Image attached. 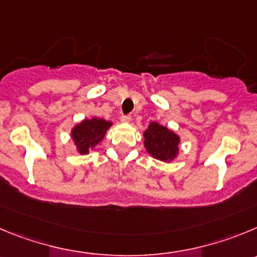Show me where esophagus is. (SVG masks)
I'll return each instance as SVG.
<instances>
[{
	"instance_id": "34e87169",
	"label": "esophagus",
	"mask_w": 257,
	"mask_h": 257,
	"mask_svg": "<svg viewBox=\"0 0 257 257\" xmlns=\"http://www.w3.org/2000/svg\"><path fill=\"white\" fill-rule=\"evenodd\" d=\"M120 120L123 121V123H129V121L132 120V116L129 114H124L120 116Z\"/></svg>"
}]
</instances>
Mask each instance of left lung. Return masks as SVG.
Here are the masks:
<instances>
[{
    "instance_id": "8db88e82",
    "label": "left lung",
    "mask_w": 257,
    "mask_h": 257,
    "mask_svg": "<svg viewBox=\"0 0 257 257\" xmlns=\"http://www.w3.org/2000/svg\"><path fill=\"white\" fill-rule=\"evenodd\" d=\"M180 138L158 123H151L145 132V146L150 155L161 161H170L179 151Z\"/></svg>"
}]
</instances>
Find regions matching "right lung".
<instances>
[{"label": "right lung", "mask_w": 257, "mask_h": 257, "mask_svg": "<svg viewBox=\"0 0 257 257\" xmlns=\"http://www.w3.org/2000/svg\"><path fill=\"white\" fill-rule=\"evenodd\" d=\"M111 123L104 119H86L81 124H77L72 129V138L77 146L78 152L86 155L88 151L93 150L104 138L105 133L110 128Z\"/></svg>", "instance_id": "obj_1"}]
</instances>
